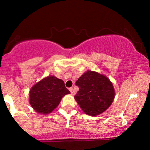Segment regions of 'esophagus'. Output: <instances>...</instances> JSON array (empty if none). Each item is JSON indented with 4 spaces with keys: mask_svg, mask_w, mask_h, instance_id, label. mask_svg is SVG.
<instances>
[{
    "mask_svg": "<svg viewBox=\"0 0 150 150\" xmlns=\"http://www.w3.org/2000/svg\"><path fill=\"white\" fill-rule=\"evenodd\" d=\"M70 93H71L72 95H75V89H73V87H71V88H70Z\"/></svg>",
    "mask_w": 150,
    "mask_h": 150,
    "instance_id": "34e87169",
    "label": "esophagus"
}]
</instances>
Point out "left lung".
Returning a JSON list of instances; mask_svg holds the SVG:
<instances>
[{"instance_id":"left-lung-1","label":"left lung","mask_w":150,"mask_h":150,"mask_svg":"<svg viewBox=\"0 0 150 150\" xmlns=\"http://www.w3.org/2000/svg\"><path fill=\"white\" fill-rule=\"evenodd\" d=\"M79 91L75 95L77 103L89 116H97L106 111L115 97L113 84L108 77L88 70L75 83Z\"/></svg>"}]
</instances>
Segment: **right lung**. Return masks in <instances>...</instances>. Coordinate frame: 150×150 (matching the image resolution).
<instances>
[{
  "instance_id": "right-lung-1",
  "label": "right lung",
  "mask_w": 150,
  "mask_h": 150,
  "mask_svg": "<svg viewBox=\"0 0 150 150\" xmlns=\"http://www.w3.org/2000/svg\"><path fill=\"white\" fill-rule=\"evenodd\" d=\"M70 94L64 82L55 76L42 79L30 91V103L36 111L42 114L51 113L65 95Z\"/></svg>"
}]
</instances>
